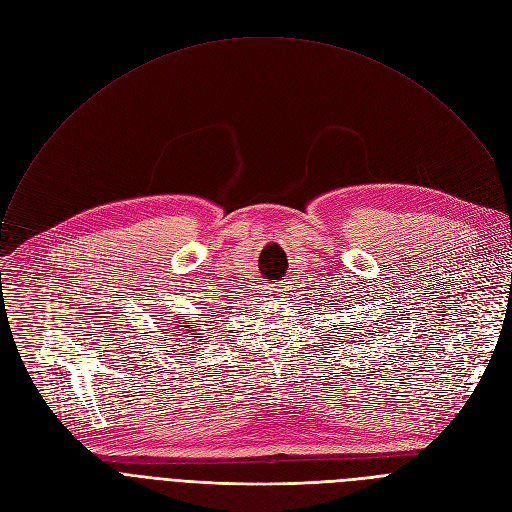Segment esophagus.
Wrapping results in <instances>:
<instances>
[{"mask_svg": "<svg viewBox=\"0 0 512 512\" xmlns=\"http://www.w3.org/2000/svg\"><path fill=\"white\" fill-rule=\"evenodd\" d=\"M284 290H286V288H284L282 284H274V286L267 288V294H270V297H282Z\"/></svg>", "mask_w": 512, "mask_h": 512, "instance_id": "1", "label": "esophagus"}]
</instances>
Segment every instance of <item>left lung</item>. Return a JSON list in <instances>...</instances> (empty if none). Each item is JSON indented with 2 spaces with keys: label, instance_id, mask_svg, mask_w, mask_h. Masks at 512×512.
Masks as SVG:
<instances>
[{
  "label": "left lung",
  "instance_id": "obj_1",
  "mask_svg": "<svg viewBox=\"0 0 512 512\" xmlns=\"http://www.w3.org/2000/svg\"><path fill=\"white\" fill-rule=\"evenodd\" d=\"M355 328H357V326H355Z\"/></svg>",
  "mask_w": 512,
  "mask_h": 512
}]
</instances>
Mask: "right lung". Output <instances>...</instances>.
<instances>
[{"label":"right lung","instance_id":"right-lung-1","mask_svg":"<svg viewBox=\"0 0 512 512\" xmlns=\"http://www.w3.org/2000/svg\"><path fill=\"white\" fill-rule=\"evenodd\" d=\"M211 317H215V315H211ZM176 319H178V321H176V324H178L176 328H178V330H182L184 334H193V336H188V338H201V340H205V336H199V334H197L199 330H193L191 326L186 324V321H184V319H186V315L178 313V317H176ZM215 321H218V319H215ZM201 326H205V324H197V328H201ZM203 332H207V330H203Z\"/></svg>","mask_w":512,"mask_h":512}]
</instances>
